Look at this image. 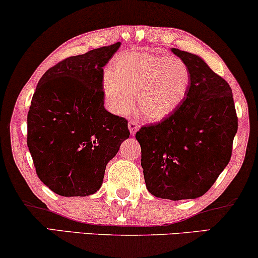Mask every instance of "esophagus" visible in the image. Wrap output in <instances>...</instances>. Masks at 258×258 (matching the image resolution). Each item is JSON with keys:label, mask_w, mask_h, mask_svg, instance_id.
<instances>
[{"label": "esophagus", "mask_w": 258, "mask_h": 258, "mask_svg": "<svg viewBox=\"0 0 258 258\" xmlns=\"http://www.w3.org/2000/svg\"><path fill=\"white\" fill-rule=\"evenodd\" d=\"M128 126H129L130 133H132V135H135L136 132H137V130H139V128H140L139 123L135 122V121H130V122L128 123Z\"/></svg>", "instance_id": "34e87169"}]
</instances>
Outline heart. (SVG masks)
I'll return each instance as SVG.
<instances>
[{
  "instance_id": "heart-1",
  "label": "heart",
  "mask_w": 258,
  "mask_h": 258,
  "mask_svg": "<svg viewBox=\"0 0 258 258\" xmlns=\"http://www.w3.org/2000/svg\"><path fill=\"white\" fill-rule=\"evenodd\" d=\"M188 66L177 57L134 51L122 55L107 72L102 88L108 107L116 115L137 108L148 121L158 122L177 110L190 86Z\"/></svg>"
}]
</instances>
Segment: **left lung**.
<instances>
[{
    "mask_svg": "<svg viewBox=\"0 0 258 258\" xmlns=\"http://www.w3.org/2000/svg\"><path fill=\"white\" fill-rule=\"evenodd\" d=\"M188 66L190 86L174 114L136 133L151 195L171 201L204 195L231 157L238 122L227 81L200 56L171 48Z\"/></svg>",
    "mask_w": 258,
    "mask_h": 258,
    "instance_id": "8db88e82",
    "label": "left lung"
}]
</instances>
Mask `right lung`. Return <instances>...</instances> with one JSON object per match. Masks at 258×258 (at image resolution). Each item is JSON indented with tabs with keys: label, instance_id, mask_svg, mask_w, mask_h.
<instances>
[{
	"label": "right lung",
	"instance_id": "add662e5",
	"mask_svg": "<svg viewBox=\"0 0 258 258\" xmlns=\"http://www.w3.org/2000/svg\"><path fill=\"white\" fill-rule=\"evenodd\" d=\"M121 42L72 56L38 81L28 111L27 144L38 178L64 197L101 188L105 167L130 135L104 108L103 67Z\"/></svg>",
	"mask_w": 258,
	"mask_h": 258
}]
</instances>
